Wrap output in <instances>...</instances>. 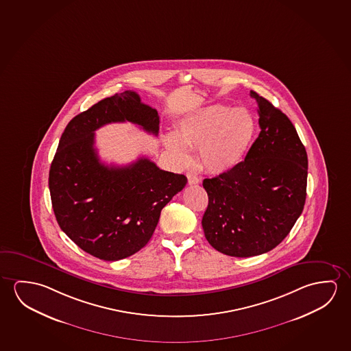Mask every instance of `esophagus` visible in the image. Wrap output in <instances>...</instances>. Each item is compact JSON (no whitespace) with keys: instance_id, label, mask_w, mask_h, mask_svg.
Instances as JSON below:
<instances>
[{"instance_id":"1","label":"esophagus","mask_w":351,"mask_h":351,"mask_svg":"<svg viewBox=\"0 0 351 351\" xmlns=\"http://www.w3.org/2000/svg\"><path fill=\"white\" fill-rule=\"evenodd\" d=\"M187 178H189V184H198L200 182L199 178L193 173H187Z\"/></svg>"}]
</instances>
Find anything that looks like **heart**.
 <instances>
[{"mask_svg": "<svg viewBox=\"0 0 351 351\" xmlns=\"http://www.w3.org/2000/svg\"><path fill=\"white\" fill-rule=\"evenodd\" d=\"M256 134V121L245 108L211 104L178 120L176 134L164 137L167 151L186 165L189 148L198 149L200 167L208 173H228L242 162Z\"/></svg>", "mask_w": 351, "mask_h": 351, "instance_id": "obj_1", "label": "heart"}]
</instances>
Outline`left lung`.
Listing matches in <instances>:
<instances>
[{"instance_id":"8db88e82","label":"left lung","mask_w":351,"mask_h":351,"mask_svg":"<svg viewBox=\"0 0 351 351\" xmlns=\"http://www.w3.org/2000/svg\"><path fill=\"white\" fill-rule=\"evenodd\" d=\"M260 134L245 159L203 181L209 203L202 220L217 252L236 258L267 253L291 232L306 199L308 154L286 114L250 91Z\"/></svg>"}]
</instances>
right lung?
I'll return each instance as SVG.
<instances>
[{"instance_id":"right-lung-1","label":"right lung","mask_w":351,"mask_h":351,"mask_svg":"<svg viewBox=\"0 0 351 351\" xmlns=\"http://www.w3.org/2000/svg\"><path fill=\"white\" fill-rule=\"evenodd\" d=\"M130 121L158 135L159 115L135 91L104 98L66 125L51 164L49 193L62 231L84 252L117 261L149 242L160 211L184 189L187 178L165 171L148 158L126 167L106 165L95 131Z\"/></svg>"}]
</instances>
